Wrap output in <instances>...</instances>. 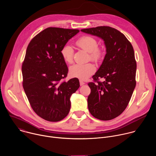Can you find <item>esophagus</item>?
Masks as SVG:
<instances>
[{
  "instance_id": "34e87169",
  "label": "esophagus",
  "mask_w": 156,
  "mask_h": 156,
  "mask_svg": "<svg viewBox=\"0 0 156 156\" xmlns=\"http://www.w3.org/2000/svg\"><path fill=\"white\" fill-rule=\"evenodd\" d=\"M84 84H85V83H84L83 81H81V80H80V84L81 86H82V85H84Z\"/></svg>"
}]
</instances>
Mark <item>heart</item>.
<instances>
[{"instance_id": "1", "label": "heart", "mask_w": 156, "mask_h": 156, "mask_svg": "<svg viewBox=\"0 0 156 156\" xmlns=\"http://www.w3.org/2000/svg\"><path fill=\"white\" fill-rule=\"evenodd\" d=\"M76 44L80 48L90 53V58L92 60L97 62L102 55V49L98 47L97 39L93 36H83L76 41ZM61 54L66 63L73 62L74 50L69 44H66L63 46ZM69 72L72 77L86 80L94 73L96 67L92 63H77L70 66Z\"/></svg>"}]
</instances>
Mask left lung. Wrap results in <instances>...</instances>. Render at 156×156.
Listing matches in <instances>:
<instances>
[{
  "mask_svg": "<svg viewBox=\"0 0 156 156\" xmlns=\"http://www.w3.org/2000/svg\"><path fill=\"white\" fill-rule=\"evenodd\" d=\"M81 31L102 38L106 47L103 62L93 76V82L87 84L91 89L88 109L99 120L114 119L125 110L136 86L134 50L125 36L114 28L102 26ZM99 78L105 80L101 82Z\"/></svg>",
  "mask_w": 156,
  "mask_h": 156,
  "instance_id": "obj_1",
  "label": "left lung"
}]
</instances>
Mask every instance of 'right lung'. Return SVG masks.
<instances>
[{
    "instance_id": "obj_1",
    "label": "right lung",
    "mask_w": 156,
    "mask_h": 156,
    "mask_svg": "<svg viewBox=\"0 0 156 156\" xmlns=\"http://www.w3.org/2000/svg\"><path fill=\"white\" fill-rule=\"evenodd\" d=\"M78 30L49 27L29 43L22 63L23 87L34 112L49 122H58L70 112V96L80 87L78 79L62 81L68 67L61 50Z\"/></svg>"
}]
</instances>
